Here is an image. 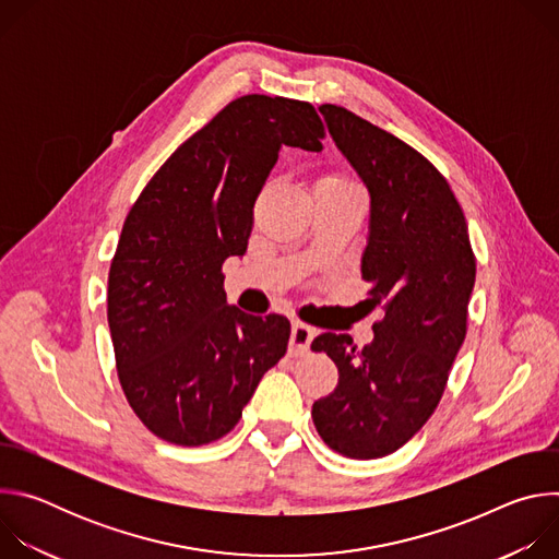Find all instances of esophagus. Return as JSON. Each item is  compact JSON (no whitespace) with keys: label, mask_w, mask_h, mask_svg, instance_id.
<instances>
[{"label":"esophagus","mask_w":559,"mask_h":559,"mask_svg":"<svg viewBox=\"0 0 559 559\" xmlns=\"http://www.w3.org/2000/svg\"><path fill=\"white\" fill-rule=\"evenodd\" d=\"M316 330L305 325V323H292V334H289V352L292 354H305L309 349V343L313 341Z\"/></svg>","instance_id":"34e87169"}]
</instances>
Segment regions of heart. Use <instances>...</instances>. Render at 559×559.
Wrapping results in <instances>:
<instances>
[{"label":"heart","mask_w":559,"mask_h":559,"mask_svg":"<svg viewBox=\"0 0 559 559\" xmlns=\"http://www.w3.org/2000/svg\"><path fill=\"white\" fill-rule=\"evenodd\" d=\"M330 179H336V177H330ZM338 181H343V179H338Z\"/></svg>","instance_id":"heart-1"}]
</instances>
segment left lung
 Segmentation results:
<instances>
[{
    "mask_svg": "<svg viewBox=\"0 0 559 559\" xmlns=\"http://www.w3.org/2000/svg\"><path fill=\"white\" fill-rule=\"evenodd\" d=\"M318 110L369 192L360 272L384 318L362 349L349 334L313 338L338 384L311 418L330 449L371 460L407 444L436 412L466 336L475 259L455 194L420 152L341 106Z\"/></svg>",
    "mask_w": 559,
    "mask_h": 559,
    "instance_id": "1",
    "label": "left lung"
}]
</instances>
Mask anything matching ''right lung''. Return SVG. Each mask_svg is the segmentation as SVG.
<instances>
[{
  "mask_svg": "<svg viewBox=\"0 0 559 559\" xmlns=\"http://www.w3.org/2000/svg\"><path fill=\"white\" fill-rule=\"evenodd\" d=\"M311 104L246 95L175 150L132 205L108 274V325L130 407L162 440L229 433L287 352L285 316L227 302L221 265L248 252L283 145L321 152Z\"/></svg>",
  "mask_w": 559,
  "mask_h": 559,
  "instance_id": "right-lung-1",
  "label": "right lung"
}]
</instances>
